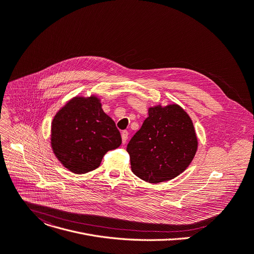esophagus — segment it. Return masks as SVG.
<instances>
[{"instance_id":"34e87169","label":"esophagus","mask_w":254,"mask_h":254,"mask_svg":"<svg viewBox=\"0 0 254 254\" xmlns=\"http://www.w3.org/2000/svg\"><path fill=\"white\" fill-rule=\"evenodd\" d=\"M127 137H128V131L127 130H123L122 131V139H123V143L124 144L127 143Z\"/></svg>"}]
</instances>
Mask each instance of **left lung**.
Returning <instances> with one entry per match:
<instances>
[{"mask_svg":"<svg viewBox=\"0 0 254 254\" xmlns=\"http://www.w3.org/2000/svg\"><path fill=\"white\" fill-rule=\"evenodd\" d=\"M197 148L189 114L176 104L151 107L127 144L131 171L141 179L158 183L178 176L188 168Z\"/></svg>","mask_w":254,"mask_h":254,"instance_id":"8db88e82","label":"left lung"}]
</instances>
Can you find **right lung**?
<instances>
[{
    "mask_svg": "<svg viewBox=\"0 0 254 254\" xmlns=\"http://www.w3.org/2000/svg\"><path fill=\"white\" fill-rule=\"evenodd\" d=\"M122 144V135L96 97H76L57 114L52 147L70 171L83 174L99 167L103 156Z\"/></svg>",
    "mask_w": 254,
    "mask_h": 254,
    "instance_id": "1",
    "label": "right lung"
}]
</instances>
